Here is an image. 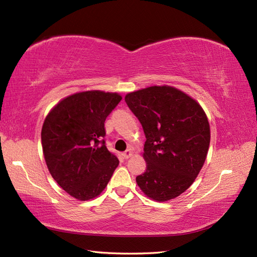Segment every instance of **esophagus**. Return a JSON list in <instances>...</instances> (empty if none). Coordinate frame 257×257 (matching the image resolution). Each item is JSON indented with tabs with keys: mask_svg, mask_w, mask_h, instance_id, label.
Returning a JSON list of instances; mask_svg holds the SVG:
<instances>
[{
	"mask_svg": "<svg viewBox=\"0 0 257 257\" xmlns=\"http://www.w3.org/2000/svg\"><path fill=\"white\" fill-rule=\"evenodd\" d=\"M121 155H122V157H123L124 160H128L129 157H130L131 155H133V152H131L130 150H126V151H124V152H123Z\"/></svg>",
	"mask_w": 257,
	"mask_h": 257,
	"instance_id": "obj_1",
	"label": "esophagus"
}]
</instances>
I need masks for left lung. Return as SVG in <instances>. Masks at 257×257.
<instances>
[{"instance_id":"1","label":"left lung","mask_w":257,"mask_h":257,"mask_svg":"<svg viewBox=\"0 0 257 257\" xmlns=\"http://www.w3.org/2000/svg\"><path fill=\"white\" fill-rule=\"evenodd\" d=\"M124 101L147 138V170L136 178L138 186L155 201L175 199L192 185L206 160L205 113L192 97L168 85L131 92Z\"/></svg>"}]
</instances>
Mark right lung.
Wrapping results in <instances>:
<instances>
[{
  "instance_id": "add662e5",
  "label": "right lung",
  "mask_w": 257,
  "mask_h": 257,
  "mask_svg": "<svg viewBox=\"0 0 257 257\" xmlns=\"http://www.w3.org/2000/svg\"><path fill=\"white\" fill-rule=\"evenodd\" d=\"M121 96L85 91L64 98L47 116L41 131L49 172L80 201L100 194L119 164L105 144L104 122Z\"/></svg>"
}]
</instances>
